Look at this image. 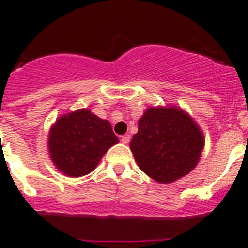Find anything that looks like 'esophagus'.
<instances>
[{"instance_id": "1", "label": "esophagus", "mask_w": 248, "mask_h": 248, "mask_svg": "<svg viewBox=\"0 0 248 248\" xmlns=\"http://www.w3.org/2000/svg\"><path fill=\"white\" fill-rule=\"evenodd\" d=\"M120 140H122V143H123V144H128L129 141H130V135H128V134H126V135H123L122 139H120Z\"/></svg>"}]
</instances>
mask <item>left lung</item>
I'll return each instance as SVG.
<instances>
[{"label": "left lung", "instance_id": "8db88e82", "mask_svg": "<svg viewBox=\"0 0 248 248\" xmlns=\"http://www.w3.org/2000/svg\"><path fill=\"white\" fill-rule=\"evenodd\" d=\"M203 145L200 126L176 107L146 109L130 141L138 166L161 184L174 183L194 170Z\"/></svg>", "mask_w": 248, "mask_h": 248}]
</instances>
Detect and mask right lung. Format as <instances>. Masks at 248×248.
<instances>
[{"mask_svg":"<svg viewBox=\"0 0 248 248\" xmlns=\"http://www.w3.org/2000/svg\"><path fill=\"white\" fill-rule=\"evenodd\" d=\"M118 141L108 120L100 119L89 109H79L56 120L48 134V150L61 172L79 177L93 171Z\"/></svg>","mask_w":248,"mask_h":248,"instance_id":"add662e5","label":"right lung"}]
</instances>
